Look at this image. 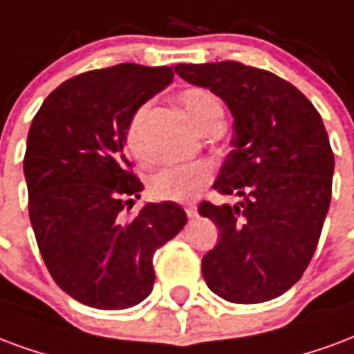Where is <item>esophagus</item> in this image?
<instances>
[{
	"label": "esophagus",
	"mask_w": 354,
	"mask_h": 354,
	"mask_svg": "<svg viewBox=\"0 0 354 354\" xmlns=\"http://www.w3.org/2000/svg\"><path fill=\"white\" fill-rule=\"evenodd\" d=\"M185 211H187L188 218H196V216H198V207H196L194 203H188V205H185Z\"/></svg>",
	"instance_id": "esophagus-1"
}]
</instances>
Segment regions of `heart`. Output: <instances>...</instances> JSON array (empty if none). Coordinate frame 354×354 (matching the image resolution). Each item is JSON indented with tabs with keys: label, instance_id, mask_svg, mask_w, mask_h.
Listing matches in <instances>:
<instances>
[{
	"label": "heart",
	"instance_id": "obj_1",
	"mask_svg": "<svg viewBox=\"0 0 354 354\" xmlns=\"http://www.w3.org/2000/svg\"><path fill=\"white\" fill-rule=\"evenodd\" d=\"M179 102L192 124L203 133L223 126V102L211 90L202 88V86L183 90L179 94ZM147 113H149V105L147 103L139 105L130 117V122L126 126V133H124L128 151L141 162H145L149 156L145 147V136H143ZM211 180H213V167L205 162L179 164V166L164 167L162 171L154 175L151 180V192L160 200L190 202L207 187Z\"/></svg>",
	"mask_w": 354,
	"mask_h": 354
}]
</instances>
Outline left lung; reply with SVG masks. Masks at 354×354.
<instances>
[{
  "label": "left lung",
  "instance_id": "1",
  "mask_svg": "<svg viewBox=\"0 0 354 354\" xmlns=\"http://www.w3.org/2000/svg\"><path fill=\"white\" fill-rule=\"evenodd\" d=\"M175 73L234 115V151L213 188L241 202L200 203L221 230L203 279L234 304L273 300L304 275L328 213L334 152L321 115L294 84L241 62L179 64Z\"/></svg>",
  "mask_w": 354,
  "mask_h": 354
}]
</instances>
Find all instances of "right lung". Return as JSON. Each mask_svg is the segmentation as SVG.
<instances>
[{"mask_svg": "<svg viewBox=\"0 0 354 354\" xmlns=\"http://www.w3.org/2000/svg\"><path fill=\"white\" fill-rule=\"evenodd\" d=\"M174 81V68L118 64L71 77L33 117L24 154L28 209L56 285L95 309H126L154 285V251L187 224L174 202L130 211L143 190L124 154L139 105Z\"/></svg>", "mask_w": 354, "mask_h": 354, "instance_id": "obj_1", "label": "right lung"}]
</instances>
